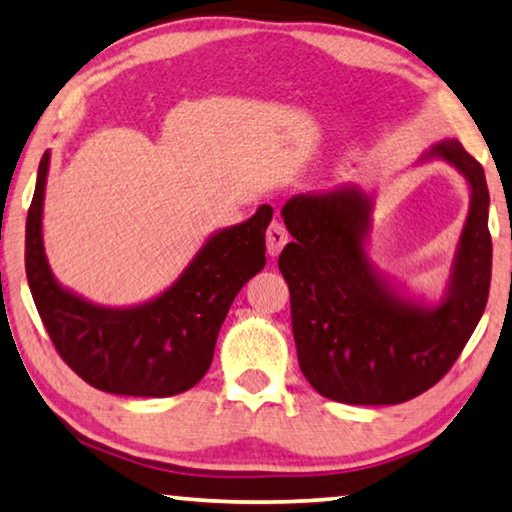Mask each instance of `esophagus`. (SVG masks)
Listing matches in <instances>:
<instances>
[{
    "mask_svg": "<svg viewBox=\"0 0 512 512\" xmlns=\"http://www.w3.org/2000/svg\"><path fill=\"white\" fill-rule=\"evenodd\" d=\"M289 241V232L287 227L280 221H273L266 230V250H269L271 257H278L280 250L285 248V243Z\"/></svg>",
    "mask_w": 512,
    "mask_h": 512,
    "instance_id": "esophagus-1",
    "label": "esophagus"
}]
</instances>
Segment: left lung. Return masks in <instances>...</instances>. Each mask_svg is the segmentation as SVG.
I'll list each match as a JSON object with an SVG mask.
<instances>
[{"mask_svg":"<svg viewBox=\"0 0 512 512\" xmlns=\"http://www.w3.org/2000/svg\"><path fill=\"white\" fill-rule=\"evenodd\" d=\"M444 161L465 177L469 212L437 303L410 296L369 255L373 196L360 184L298 193L282 207L291 241L278 259L291 294L298 364L316 392L351 405H394L431 389L481 321L492 275L490 193L458 139L417 164Z\"/></svg>","mask_w":512,"mask_h":512,"instance_id":"left-lung-1","label":"left lung"}]
</instances>
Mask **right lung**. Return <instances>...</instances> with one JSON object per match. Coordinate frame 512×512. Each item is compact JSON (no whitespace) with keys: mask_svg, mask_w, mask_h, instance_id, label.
<instances>
[{"mask_svg":"<svg viewBox=\"0 0 512 512\" xmlns=\"http://www.w3.org/2000/svg\"><path fill=\"white\" fill-rule=\"evenodd\" d=\"M50 150L38 166L27 214L24 266L47 335L68 367L102 392L123 396L182 394L205 376L234 296L266 264L262 205L239 225L209 234L173 285L132 307L95 305L54 278L43 243V202Z\"/></svg>","mask_w":512,"mask_h":512,"instance_id":"add662e5","label":"right lung"}]
</instances>
